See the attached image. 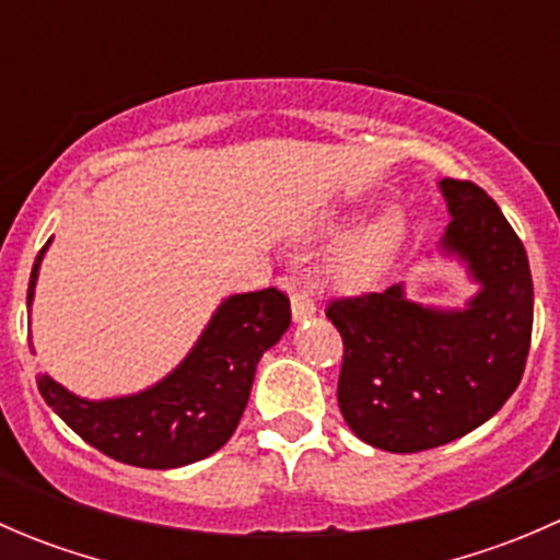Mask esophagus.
Segmentation results:
<instances>
[{
  "mask_svg": "<svg viewBox=\"0 0 560 560\" xmlns=\"http://www.w3.org/2000/svg\"><path fill=\"white\" fill-rule=\"evenodd\" d=\"M316 312V303L314 298L308 295L306 290H301L298 284H292V316H295V322H303L308 319Z\"/></svg>",
  "mask_w": 560,
  "mask_h": 560,
  "instance_id": "34e87169",
  "label": "esophagus"
}]
</instances>
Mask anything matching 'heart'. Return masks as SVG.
<instances>
[{
	"mask_svg": "<svg viewBox=\"0 0 560 560\" xmlns=\"http://www.w3.org/2000/svg\"><path fill=\"white\" fill-rule=\"evenodd\" d=\"M404 217L398 211H387L380 222L354 235L332 254L327 262V279L341 290H365L393 262L395 252L404 244Z\"/></svg>",
	"mask_w": 560,
	"mask_h": 560,
	"instance_id": "heart-1",
	"label": "heart"
}]
</instances>
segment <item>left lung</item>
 Returning a JSON list of instances; mask_svg holds the SVG:
<instances>
[{"mask_svg":"<svg viewBox=\"0 0 560 560\" xmlns=\"http://www.w3.org/2000/svg\"><path fill=\"white\" fill-rule=\"evenodd\" d=\"M442 246L482 284L463 312L385 292L336 298L325 314L343 341L338 406L371 447L422 453L488 422L523 380L534 327V281L523 241L488 191L444 178Z\"/></svg>","mask_w":560,"mask_h":560,"instance_id":"obj_1","label":"left lung"}]
</instances>
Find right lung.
Here are the masks:
<instances>
[{
	"instance_id": "obj_1",
	"label": "right lung",
	"mask_w": 560,
	"mask_h": 560,
	"mask_svg": "<svg viewBox=\"0 0 560 560\" xmlns=\"http://www.w3.org/2000/svg\"><path fill=\"white\" fill-rule=\"evenodd\" d=\"M45 246L32 268L26 303L35 298ZM290 319V298L276 287L244 292L228 298L189 358L143 393L86 400L48 374H37V387L45 404L103 455L127 466L178 468L228 444L246 409L259 358L284 336Z\"/></svg>"
}]
</instances>
